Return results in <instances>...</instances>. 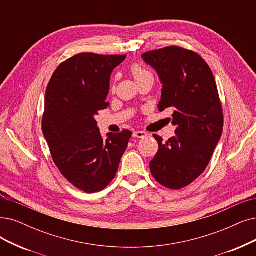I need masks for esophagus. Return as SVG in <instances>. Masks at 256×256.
<instances>
[{"label": "esophagus", "mask_w": 256, "mask_h": 256, "mask_svg": "<svg viewBox=\"0 0 256 256\" xmlns=\"http://www.w3.org/2000/svg\"><path fill=\"white\" fill-rule=\"evenodd\" d=\"M147 136V134L145 131H134V138H144Z\"/></svg>", "instance_id": "34e87169"}]
</instances>
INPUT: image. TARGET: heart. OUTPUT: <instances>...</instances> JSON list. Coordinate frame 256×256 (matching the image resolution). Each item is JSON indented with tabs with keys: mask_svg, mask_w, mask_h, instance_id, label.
I'll return each instance as SVG.
<instances>
[{
	"mask_svg": "<svg viewBox=\"0 0 256 256\" xmlns=\"http://www.w3.org/2000/svg\"><path fill=\"white\" fill-rule=\"evenodd\" d=\"M130 71H131L132 76H134V80H136V83H140V82L144 80L145 78L152 76V74L149 72V71L146 68L140 66V64L132 65L130 68Z\"/></svg>",
	"mask_w": 256,
	"mask_h": 256,
	"instance_id": "1",
	"label": "heart"
}]
</instances>
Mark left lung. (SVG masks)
<instances>
[{"instance_id": "obj_1", "label": "left lung", "mask_w": 256, "mask_h": 256, "mask_svg": "<svg viewBox=\"0 0 256 256\" xmlns=\"http://www.w3.org/2000/svg\"><path fill=\"white\" fill-rule=\"evenodd\" d=\"M162 84L158 110L170 109L176 136L153 134L158 151L150 171L160 185L178 190L205 171L222 134L224 116L213 74L200 56L170 46L142 56Z\"/></svg>"}]
</instances>
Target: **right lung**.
<instances>
[{
	"instance_id": "add662e5",
	"label": "right lung",
	"mask_w": 256,
	"mask_h": 256,
	"mask_svg": "<svg viewBox=\"0 0 256 256\" xmlns=\"http://www.w3.org/2000/svg\"><path fill=\"white\" fill-rule=\"evenodd\" d=\"M126 56L78 54L60 64L46 89L42 122L51 156L62 176L86 193L114 178L129 130L100 136L94 116L106 109L110 76Z\"/></svg>"
}]
</instances>
